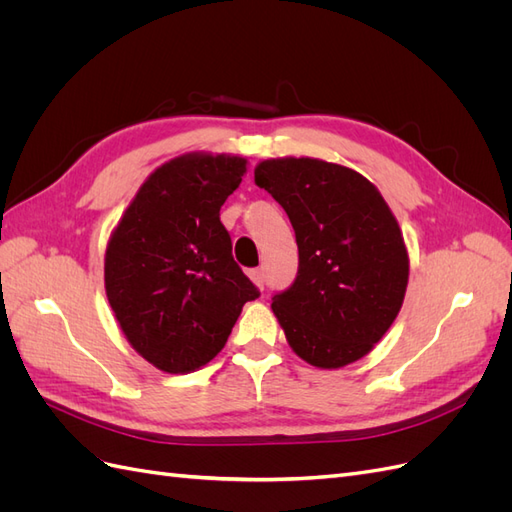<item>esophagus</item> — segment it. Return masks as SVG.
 Wrapping results in <instances>:
<instances>
[{
	"label": "esophagus",
	"mask_w": 512,
	"mask_h": 512,
	"mask_svg": "<svg viewBox=\"0 0 512 512\" xmlns=\"http://www.w3.org/2000/svg\"><path fill=\"white\" fill-rule=\"evenodd\" d=\"M250 277H252V282L262 290V288H265V271H262V269H252L250 271Z\"/></svg>",
	"instance_id": "1"
}]
</instances>
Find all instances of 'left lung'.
<instances>
[{"label": "left lung", "mask_w": 512, "mask_h": 512, "mask_svg": "<svg viewBox=\"0 0 512 512\" xmlns=\"http://www.w3.org/2000/svg\"><path fill=\"white\" fill-rule=\"evenodd\" d=\"M254 181L284 207L299 245L297 277L271 303L290 348L320 369L359 361L404 303L410 265L395 215L374 183L331 162L265 160Z\"/></svg>", "instance_id": "left-lung-1"}]
</instances>
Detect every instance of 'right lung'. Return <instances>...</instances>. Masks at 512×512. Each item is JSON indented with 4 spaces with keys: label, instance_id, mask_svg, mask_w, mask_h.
Listing matches in <instances>:
<instances>
[{
    "label": "right lung",
    "instance_id": "1",
    "mask_svg": "<svg viewBox=\"0 0 512 512\" xmlns=\"http://www.w3.org/2000/svg\"><path fill=\"white\" fill-rule=\"evenodd\" d=\"M245 158L188 153L147 177L104 258V286L132 348L168 374L218 354L247 301L260 297L220 222Z\"/></svg>",
    "mask_w": 512,
    "mask_h": 512
}]
</instances>
